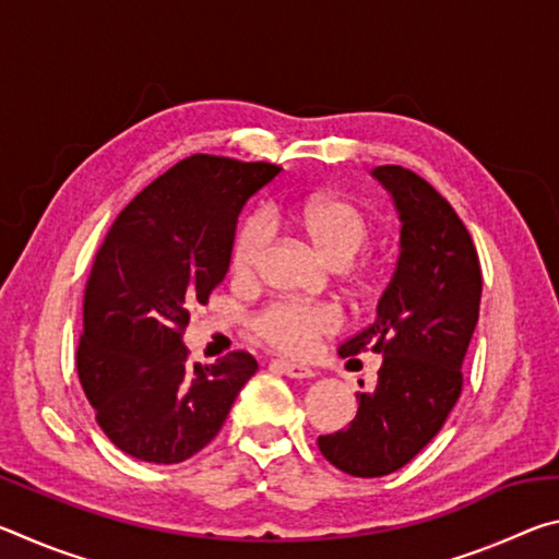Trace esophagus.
Here are the masks:
<instances>
[{
	"label": "esophagus",
	"instance_id": "obj_1",
	"mask_svg": "<svg viewBox=\"0 0 559 559\" xmlns=\"http://www.w3.org/2000/svg\"><path fill=\"white\" fill-rule=\"evenodd\" d=\"M271 370L293 377V380H308V377H316V370H310V367L298 365V362H288V359H273Z\"/></svg>",
	"mask_w": 559,
	"mask_h": 559
}]
</instances>
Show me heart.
<instances>
[{
    "mask_svg": "<svg viewBox=\"0 0 559 559\" xmlns=\"http://www.w3.org/2000/svg\"><path fill=\"white\" fill-rule=\"evenodd\" d=\"M288 216L335 266H347L372 236L367 214L345 197H306L290 206ZM271 234L273 222L269 212L253 210L243 216L231 246L234 278L249 281L257 276ZM340 313L328 302H300L290 298L271 300L249 318L251 333L286 355L308 353L320 337L335 333Z\"/></svg>",
    "mask_w": 559,
    "mask_h": 559,
    "instance_id": "obj_1",
    "label": "heart"
}]
</instances>
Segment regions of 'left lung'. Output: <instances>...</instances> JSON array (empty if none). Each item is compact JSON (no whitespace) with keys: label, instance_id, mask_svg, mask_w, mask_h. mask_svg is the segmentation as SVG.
Returning a JSON list of instances; mask_svg holds the SVG:
<instances>
[{"label":"left lung","instance_id":"1","mask_svg":"<svg viewBox=\"0 0 559 559\" xmlns=\"http://www.w3.org/2000/svg\"><path fill=\"white\" fill-rule=\"evenodd\" d=\"M402 216V253L374 323L337 353L382 355L372 392L357 394L349 427L318 439L335 468L380 478L406 466L437 437L463 390V357L478 323L484 273L476 243L427 179L400 165L372 173Z\"/></svg>","mask_w":559,"mask_h":559}]
</instances>
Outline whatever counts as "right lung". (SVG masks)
Masks as SVG:
<instances>
[{
	"instance_id": "right-lung-1",
	"label": "right lung",
	"mask_w": 559,
	"mask_h": 559,
	"mask_svg": "<svg viewBox=\"0 0 559 559\" xmlns=\"http://www.w3.org/2000/svg\"><path fill=\"white\" fill-rule=\"evenodd\" d=\"M278 173L271 163L185 157L118 214L100 243L75 367L98 427L128 456L192 459L259 370L243 349L192 362L182 337L189 310L206 306L229 271L241 206Z\"/></svg>"
}]
</instances>
